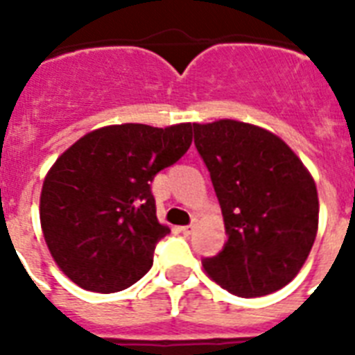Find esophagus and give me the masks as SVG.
Wrapping results in <instances>:
<instances>
[{
    "mask_svg": "<svg viewBox=\"0 0 355 355\" xmlns=\"http://www.w3.org/2000/svg\"><path fill=\"white\" fill-rule=\"evenodd\" d=\"M193 230H195V225H188V227L180 228V232H182L184 236H189V234L193 232Z\"/></svg>",
    "mask_w": 355,
    "mask_h": 355,
    "instance_id": "obj_1",
    "label": "esophagus"
}]
</instances>
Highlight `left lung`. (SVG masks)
<instances>
[{
    "instance_id": "obj_1",
    "label": "left lung",
    "mask_w": 355,
    "mask_h": 355,
    "mask_svg": "<svg viewBox=\"0 0 355 355\" xmlns=\"http://www.w3.org/2000/svg\"><path fill=\"white\" fill-rule=\"evenodd\" d=\"M228 241L202 259L206 275L243 298L278 291L298 275L319 228L313 177L276 134L236 119L193 123Z\"/></svg>"
}]
</instances>
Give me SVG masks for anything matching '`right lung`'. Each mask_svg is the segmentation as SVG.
<instances>
[{
    "mask_svg": "<svg viewBox=\"0 0 355 355\" xmlns=\"http://www.w3.org/2000/svg\"><path fill=\"white\" fill-rule=\"evenodd\" d=\"M193 125L158 128L125 123L97 128L64 150L40 195L44 239L55 263L94 293L127 289L150 269L158 223L150 182L180 160Z\"/></svg>",
    "mask_w": 355,
    "mask_h": 355,
    "instance_id": "1",
    "label": "right lung"
}]
</instances>
